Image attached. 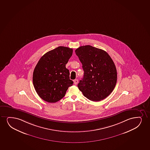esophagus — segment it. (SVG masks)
I'll use <instances>...</instances> for the list:
<instances>
[{"label": "esophagus", "instance_id": "obj_1", "mask_svg": "<svg viewBox=\"0 0 150 150\" xmlns=\"http://www.w3.org/2000/svg\"><path fill=\"white\" fill-rule=\"evenodd\" d=\"M74 85H76L78 83V79H76L74 81Z\"/></svg>", "mask_w": 150, "mask_h": 150}]
</instances>
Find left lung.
Segmentation results:
<instances>
[{
  "instance_id": "obj_1",
  "label": "left lung",
  "mask_w": 150,
  "mask_h": 150,
  "mask_svg": "<svg viewBox=\"0 0 150 150\" xmlns=\"http://www.w3.org/2000/svg\"><path fill=\"white\" fill-rule=\"evenodd\" d=\"M84 71L78 87L84 96L93 101L102 100L116 86L117 72L110 55L103 50L90 45L75 51Z\"/></svg>"
}]
</instances>
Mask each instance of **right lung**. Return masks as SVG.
Segmentation results:
<instances>
[{"label":"right lung","instance_id":"right-lung-1","mask_svg":"<svg viewBox=\"0 0 150 150\" xmlns=\"http://www.w3.org/2000/svg\"><path fill=\"white\" fill-rule=\"evenodd\" d=\"M72 52V49L60 46L47 52L38 61L33 74V83L36 93L44 100L56 103L72 85L74 82L65 67Z\"/></svg>","mask_w":150,"mask_h":150}]
</instances>
